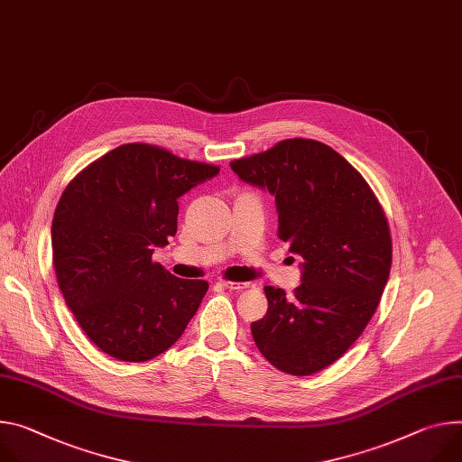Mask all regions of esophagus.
Listing matches in <instances>:
<instances>
[{
  "mask_svg": "<svg viewBox=\"0 0 462 462\" xmlns=\"http://www.w3.org/2000/svg\"><path fill=\"white\" fill-rule=\"evenodd\" d=\"M223 287L228 291H241V289L250 287V283L248 282H223Z\"/></svg>",
  "mask_w": 462,
  "mask_h": 462,
  "instance_id": "1",
  "label": "esophagus"
}]
</instances>
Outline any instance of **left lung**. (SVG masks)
<instances>
[{
	"mask_svg": "<svg viewBox=\"0 0 462 462\" xmlns=\"http://www.w3.org/2000/svg\"><path fill=\"white\" fill-rule=\"evenodd\" d=\"M230 167L274 197L278 237L302 258L295 295L265 287L254 343L278 370L315 374L354 345L382 300L393 263L383 208L339 152L315 140H283Z\"/></svg>",
	"mask_w": 462,
	"mask_h": 462,
	"instance_id": "1",
	"label": "left lung"
}]
</instances>
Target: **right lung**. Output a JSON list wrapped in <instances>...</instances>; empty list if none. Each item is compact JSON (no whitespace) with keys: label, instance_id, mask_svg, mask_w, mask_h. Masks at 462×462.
<instances>
[{"label":"right lung","instance_id":"1","mask_svg":"<svg viewBox=\"0 0 462 462\" xmlns=\"http://www.w3.org/2000/svg\"><path fill=\"white\" fill-rule=\"evenodd\" d=\"M217 173L125 143L64 189L51 225L53 265L68 308L105 354L142 363L182 337L208 283L177 278L151 258L177 234L179 199Z\"/></svg>","mask_w":462,"mask_h":462}]
</instances>
